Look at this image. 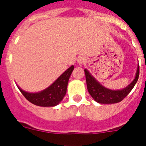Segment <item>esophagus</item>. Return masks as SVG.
I'll return each mask as SVG.
<instances>
[{"label":"esophagus","instance_id":"esophagus-1","mask_svg":"<svg viewBox=\"0 0 146 146\" xmlns=\"http://www.w3.org/2000/svg\"><path fill=\"white\" fill-rule=\"evenodd\" d=\"M77 62H78V63L80 64V65H84V64L86 63V59L84 58L80 57V58H78Z\"/></svg>","mask_w":146,"mask_h":146}]
</instances>
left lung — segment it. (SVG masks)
<instances>
[{"label": "left lung", "mask_w": 146, "mask_h": 146, "mask_svg": "<svg viewBox=\"0 0 146 146\" xmlns=\"http://www.w3.org/2000/svg\"><path fill=\"white\" fill-rule=\"evenodd\" d=\"M84 73H85L88 91L89 94L92 95V98H94V100L101 104H113L122 101L135 87L139 76V65L138 66L134 80L127 87H126L125 88L117 90V91L110 90L103 87L90 74V73L86 69L84 70Z\"/></svg>", "instance_id": "obj_1"}]
</instances>
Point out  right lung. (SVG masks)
Returning a JSON list of instances; mask_svg holds the SVG:
<instances>
[{"instance_id": "right-lung-1", "label": "right lung", "mask_w": 146, "mask_h": 146, "mask_svg": "<svg viewBox=\"0 0 146 146\" xmlns=\"http://www.w3.org/2000/svg\"><path fill=\"white\" fill-rule=\"evenodd\" d=\"M74 66H70L48 88L37 93H30L19 88L21 93L31 103L43 107L55 106L60 103L66 95L69 79Z\"/></svg>"}]
</instances>
